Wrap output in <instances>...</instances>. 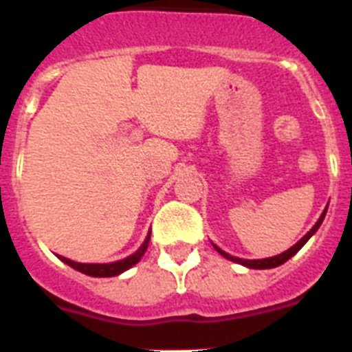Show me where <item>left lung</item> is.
<instances>
[{
    "mask_svg": "<svg viewBox=\"0 0 352 352\" xmlns=\"http://www.w3.org/2000/svg\"><path fill=\"white\" fill-rule=\"evenodd\" d=\"M325 211H327V210H324V213H322V217H320V219H318V222H316V224L313 226V228H311L309 231H307V235H305L304 239H300V241L296 242V244L293 245V248H291V250L284 251V253H280V255H276V256H271V258H262V260H242V258H236V256L228 255L226 251H222L221 248H217V245H215V250L219 251V253H221V255L224 256V258L233 260V262H236V264H242V265H245V267H251V270H271V267H276V265H282V264H284V262H287V260H289L291 256L296 255V253H298L300 248H302V245H304L305 242L309 241L311 235H313V233H315V231L320 228V224H322V221H324Z\"/></svg>",
    "mask_w": 352,
    "mask_h": 352,
    "instance_id": "1",
    "label": "left lung"
}]
</instances>
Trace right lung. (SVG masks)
<instances>
[{"instance_id": "obj_1", "label": "right lung", "mask_w": 352, "mask_h": 352, "mask_svg": "<svg viewBox=\"0 0 352 352\" xmlns=\"http://www.w3.org/2000/svg\"><path fill=\"white\" fill-rule=\"evenodd\" d=\"M148 242H150V235L146 236V241L142 242L141 248H139L133 255L119 260V262H111V264H79V262L68 260L65 258V256H59V258H61L65 264L70 265V267L81 271V273H85V275L88 276H116V275H121L122 271L130 270L131 265H135L137 262L141 260V256L144 255V251H146L148 248Z\"/></svg>"}]
</instances>
